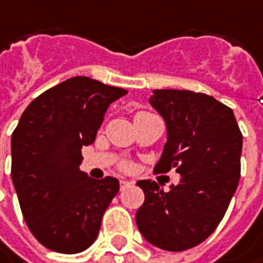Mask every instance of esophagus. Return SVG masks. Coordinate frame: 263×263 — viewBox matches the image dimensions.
I'll use <instances>...</instances> for the list:
<instances>
[{"mask_svg":"<svg viewBox=\"0 0 263 263\" xmlns=\"http://www.w3.org/2000/svg\"><path fill=\"white\" fill-rule=\"evenodd\" d=\"M129 184H131L129 181H125V179H120V190L126 189V187H128Z\"/></svg>","mask_w":263,"mask_h":263,"instance_id":"34e87169","label":"esophagus"}]
</instances>
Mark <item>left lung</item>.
I'll return each instance as SVG.
<instances>
[{
  "label": "left lung",
  "mask_w": 263,
  "mask_h": 263,
  "mask_svg": "<svg viewBox=\"0 0 263 263\" xmlns=\"http://www.w3.org/2000/svg\"><path fill=\"white\" fill-rule=\"evenodd\" d=\"M150 104L166 123V144L156 172L181 175L169 191L138 181L143 206L135 219L150 243L182 252L216 230L240 181L243 135L230 107L211 96L185 89H154Z\"/></svg>",
  "instance_id": "left-lung-1"
}]
</instances>
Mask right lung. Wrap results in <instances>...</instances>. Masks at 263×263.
Here are the masks:
<instances>
[{"label": "right lung", "mask_w": 263, "mask_h": 263, "mask_svg": "<svg viewBox=\"0 0 263 263\" xmlns=\"http://www.w3.org/2000/svg\"><path fill=\"white\" fill-rule=\"evenodd\" d=\"M128 91L74 76L36 97L11 135V178L30 233L52 252L73 255L97 238L119 191L113 177L79 169L82 147L96 141L104 113Z\"/></svg>", "instance_id": "add662e5"}]
</instances>
